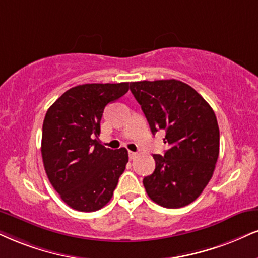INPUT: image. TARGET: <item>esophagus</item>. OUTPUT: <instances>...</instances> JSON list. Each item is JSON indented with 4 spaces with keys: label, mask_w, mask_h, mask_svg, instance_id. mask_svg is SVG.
<instances>
[{
    "label": "esophagus",
    "mask_w": 258,
    "mask_h": 258,
    "mask_svg": "<svg viewBox=\"0 0 258 258\" xmlns=\"http://www.w3.org/2000/svg\"><path fill=\"white\" fill-rule=\"evenodd\" d=\"M129 159L130 160H133V159H135L136 158V155H138V153H135V152H132V151H129Z\"/></svg>",
    "instance_id": "34e87169"
}]
</instances>
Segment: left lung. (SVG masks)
Segmentation results:
<instances>
[{
  "label": "left lung",
  "mask_w": 258,
  "mask_h": 258,
  "mask_svg": "<svg viewBox=\"0 0 258 258\" xmlns=\"http://www.w3.org/2000/svg\"><path fill=\"white\" fill-rule=\"evenodd\" d=\"M152 134L166 133L168 148L154 154L155 170L144 178L149 199L165 208H180L201 195L214 172L220 134L217 117L191 86L157 80L130 84Z\"/></svg>",
  "instance_id": "8db88e82"
}]
</instances>
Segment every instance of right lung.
<instances>
[{"mask_svg": "<svg viewBox=\"0 0 258 258\" xmlns=\"http://www.w3.org/2000/svg\"><path fill=\"white\" fill-rule=\"evenodd\" d=\"M129 91V82L85 84L64 92L43 123L41 157L53 189L73 209L95 212L110 201L128 163L125 148L98 141L109 103Z\"/></svg>", "mask_w": 258, "mask_h": 258, "instance_id": "obj_1", "label": "right lung"}]
</instances>
